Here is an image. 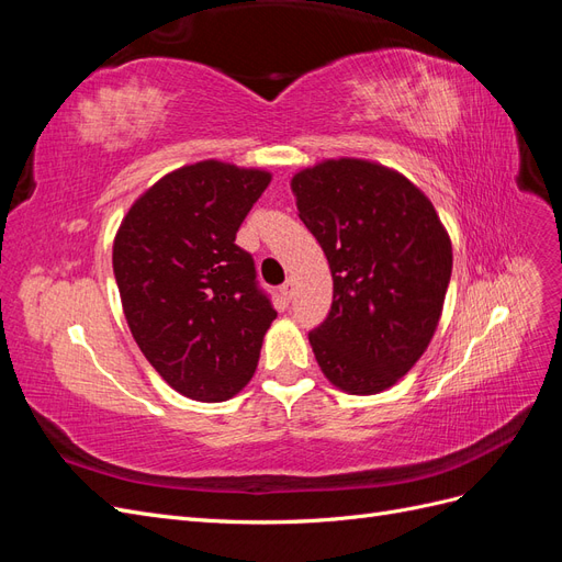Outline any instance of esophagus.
<instances>
[{"mask_svg":"<svg viewBox=\"0 0 562 562\" xmlns=\"http://www.w3.org/2000/svg\"><path fill=\"white\" fill-rule=\"evenodd\" d=\"M279 293H281L283 300H291V297H293V279H288V281L279 288Z\"/></svg>","mask_w":562,"mask_h":562,"instance_id":"obj_1","label":"esophagus"}]
</instances>
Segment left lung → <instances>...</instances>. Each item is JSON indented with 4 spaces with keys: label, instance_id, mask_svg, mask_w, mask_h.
Instances as JSON below:
<instances>
[{
    "label": "left lung",
    "instance_id": "1",
    "mask_svg": "<svg viewBox=\"0 0 562 562\" xmlns=\"http://www.w3.org/2000/svg\"><path fill=\"white\" fill-rule=\"evenodd\" d=\"M291 187L333 274L330 312L310 333L316 361L347 394H380L431 342L452 274L450 236L419 187L375 161L326 159Z\"/></svg>",
    "mask_w": 562,
    "mask_h": 562
}]
</instances>
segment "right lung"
<instances>
[{"label": "right lung", "instance_id": "right-lung-1", "mask_svg": "<svg viewBox=\"0 0 562 562\" xmlns=\"http://www.w3.org/2000/svg\"><path fill=\"white\" fill-rule=\"evenodd\" d=\"M271 173L199 161L135 199L114 236L112 267L133 339L182 396L227 401L250 382L277 318L236 246Z\"/></svg>", "mask_w": 562, "mask_h": 562}]
</instances>
